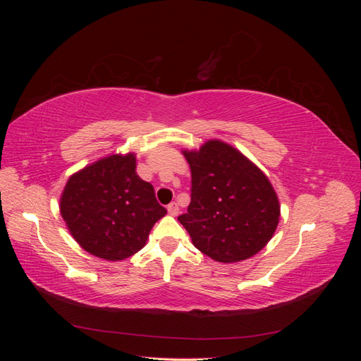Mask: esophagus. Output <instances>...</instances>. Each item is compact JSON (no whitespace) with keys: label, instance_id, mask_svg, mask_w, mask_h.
<instances>
[{"label":"esophagus","instance_id":"esophagus-1","mask_svg":"<svg viewBox=\"0 0 361 361\" xmlns=\"http://www.w3.org/2000/svg\"><path fill=\"white\" fill-rule=\"evenodd\" d=\"M167 211H169V214H170L171 216H176V215H179V206L173 202V203H170V204L167 206Z\"/></svg>","mask_w":361,"mask_h":361}]
</instances>
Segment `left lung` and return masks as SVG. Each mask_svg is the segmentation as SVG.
Listing matches in <instances>:
<instances>
[{
	"mask_svg": "<svg viewBox=\"0 0 361 361\" xmlns=\"http://www.w3.org/2000/svg\"><path fill=\"white\" fill-rule=\"evenodd\" d=\"M182 154L192 187L188 212L178 220L194 247L221 264L257 255L280 221V202L267 174L221 140Z\"/></svg>",
	"mask_w": 361,
	"mask_h": 361,
	"instance_id": "left-lung-1",
	"label": "left lung"
}]
</instances>
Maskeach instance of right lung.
Segmentation results:
<instances>
[{
    "instance_id": "obj_1",
    "label": "right lung",
    "mask_w": 361,
    "mask_h": 361,
    "mask_svg": "<svg viewBox=\"0 0 361 361\" xmlns=\"http://www.w3.org/2000/svg\"><path fill=\"white\" fill-rule=\"evenodd\" d=\"M135 167L134 152L113 154L73 173L64 185L60 214L87 253L110 262L134 256L167 214Z\"/></svg>"
}]
</instances>
